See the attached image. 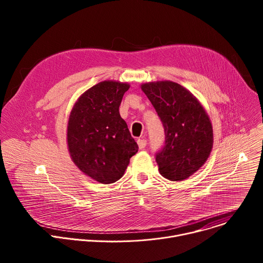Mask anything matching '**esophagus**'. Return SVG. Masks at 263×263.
I'll return each mask as SVG.
<instances>
[{
	"instance_id": "obj_1",
	"label": "esophagus",
	"mask_w": 263,
	"mask_h": 263,
	"mask_svg": "<svg viewBox=\"0 0 263 263\" xmlns=\"http://www.w3.org/2000/svg\"><path fill=\"white\" fill-rule=\"evenodd\" d=\"M137 144H138V147L140 149L144 148L145 145H146V140L144 138H139V139H137Z\"/></svg>"
}]
</instances>
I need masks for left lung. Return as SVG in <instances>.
I'll return each instance as SVG.
<instances>
[{
  "label": "left lung",
  "mask_w": 263,
  "mask_h": 263,
  "mask_svg": "<svg viewBox=\"0 0 263 263\" xmlns=\"http://www.w3.org/2000/svg\"><path fill=\"white\" fill-rule=\"evenodd\" d=\"M141 90L163 124L165 144L156 155L159 173L171 181H183L207 161L213 145L211 121L201 102L173 81L146 82Z\"/></svg>",
  "instance_id": "obj_1"
}]
</instances>
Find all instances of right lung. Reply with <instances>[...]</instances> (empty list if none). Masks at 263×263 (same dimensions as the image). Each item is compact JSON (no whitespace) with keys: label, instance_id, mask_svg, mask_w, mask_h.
Returning <instances> with one entry per match:
<instances>
[{"label":"right lung","instance_id":"add662e5","mask_svg":"<svg viewBox=\"0 0 263 263\" xmlns=\"http://www.w3.org/2000/svg\"><path fill=\"white\" fill-rule=\"evenodd\" d=\"M130 88L127 82L102 81L84 91L69 114L66 141L72 162L102 184L121 179L138 151L120 105Z\"/></svg>","mask_w":263,"mask_h":263}]
</instances>
